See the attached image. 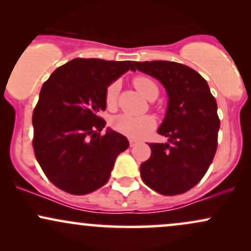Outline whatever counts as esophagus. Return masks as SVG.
<instances>
[{"instance_id":"obj_1","label":"esophagus","mask_w":251,"mask_h":251,"mask_svg":"<svg viewBox=\"0 0 251 251\" xmlns=\"http://www.w3.org/2000/svg\"><path fill=\"white\" fill-rule=\"evenodd\" d=\"M137 140H134V139H129V146H131V148H133L134 145H137Z\"/></svg>"}]
</instances>
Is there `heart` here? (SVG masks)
I'll return each mask as SVG.
<instances>
[{"label":"heart","mask_w":251,"mask_h":251,"mask_svg":"<svg viewBox=\"0 0 251 251\" xmlns=\"http://www.w3.org/2000/svg\"><path fill=\"white\" fill-rule=\"evenodd\" d=\"M133 85L137 91L148 100L155 99L159 93L158 86L148 76L138 75L133 79ZM120 92V82H111L105 91V103L108 108H114L117 105ZM112 128L132 139H140L155 127V120L151 116L133 117L129 114H119L112 119Z\"/></svg>","instance_id":"b5f03b06"}]
</instances>
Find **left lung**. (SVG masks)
Returning <instances> with one entry per match:
<instances>
[{
    "label": "left lung",
    "mask_w": 251,
    "mask_h": 251,
    "mask_svg": "<svg viewBox=\"0 0 251 251\" xmlns=\"http://www.w3.org/2000/svg\"><path fill=\"white\" fill-rule=\"evenodd\" d=\"M155 77L169 97L168 111L158 133L165 144H149L151 157L140 165L149 188L164 196L184 194L201 181L217 150L220 118L206 80L195 70L172 61L134 62Z\"/></svg>",
    "instance_id": "8db88e82"
}]
</instances>
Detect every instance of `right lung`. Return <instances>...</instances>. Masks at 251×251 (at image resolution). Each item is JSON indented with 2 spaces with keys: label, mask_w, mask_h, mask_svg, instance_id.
Listing matches in <instances>:
<instances>
[{
  "label": "right lung",
  "mask_w": 251,
  "mask_h": 251,
  "mask_svg": "<svg viewBox=\"0 0 251 251\" xmlns=\"http://www.w3.org/2000/svg\"><path fill=\"white\" fill-rule=\"evenodd\" d=\"M133 61L77 59L65 63L42 85L33 112V148L42 171L56 188L87 195L107 183L118 154L128 148L125 135L100 132L106 122V87Z\"/></svg>",
  "instance_id": "obj_1"
}]
</instances>
